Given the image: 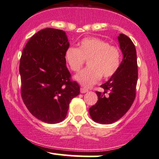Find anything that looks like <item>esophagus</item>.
I'll use <instances>...</instances> for the list:
<instances>
[{
  "mask_svg": "<svg viewBox=\"0 0 159 159\" xmlns=\"http://www.w3.org/2000/svg\"><path fill=\"white\" fill-rule=\"evenodd\" d=\"M88 91H89V90L87 89L84 88V87H81V88H80V93H86Z\"/></svg>",
  "mask_w": 159,
  "mask_h": 159,
  "instance_id": "34e87169",
  "label": "esophagus"
}]
</instances>
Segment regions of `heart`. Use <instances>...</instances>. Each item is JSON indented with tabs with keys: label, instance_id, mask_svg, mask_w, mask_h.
<instances>
[{
	"label": "heart",
	"instance_id": "heart-1",
	"mask_svg": "<svg viewBox=\"0 0 159 159\" xmlns=\"http://www.w3.org/2000/svg\"><path fill=\"white\" fill-rule=\"evenodd\" d=\"M65 61L73 72H78L88 61V68L78 73L75 79L85 86L95 84L102 77L107 80L118 70L121 64V52L117 46L105 40L90 37L83 39L79 48L66 50Z\"/></svg>",
	"mask_w": 159,
	"mask_h": 159
}]
</instances>
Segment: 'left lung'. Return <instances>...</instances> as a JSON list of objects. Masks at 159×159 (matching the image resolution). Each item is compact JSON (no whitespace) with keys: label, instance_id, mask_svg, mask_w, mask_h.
<instances>
[{"label":"left lung","instance_id":"1","mask_svg":"<svg viewBox=\"0 0 159 159\" xmlns=\"http://www.w3.org/2000/svg\"><path fill=\"white\" fill-rule=\"evenodd\" d=\"M123 60L117 73L101 87L105 92H96L98 100L89 108L94 121L112 124L124 115L134 103L138 79L136 51L134 44L124 34L118 36ZM109 93L107 96L105 94Z\"/></svg>","mask_w":159,"mask_h":159}]
</instances>
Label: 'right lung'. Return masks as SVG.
<instances>
[{"label":"right lung","instance_id":"add662e5","mask_svg":"<svg viewBox=\"0 0 159 159\" xmlns=\"http://www.w3.org/2000/svg\"><path fill=\"white\" fill-rule=\"evenodd\" d=\"M69 46L65 32L44 29L28 41L20 57L22 98L30 113L47 124L64 120L80 93L66 66Z\"/></svg>","mask_w":159,"mask_h":159}]
</instances>
